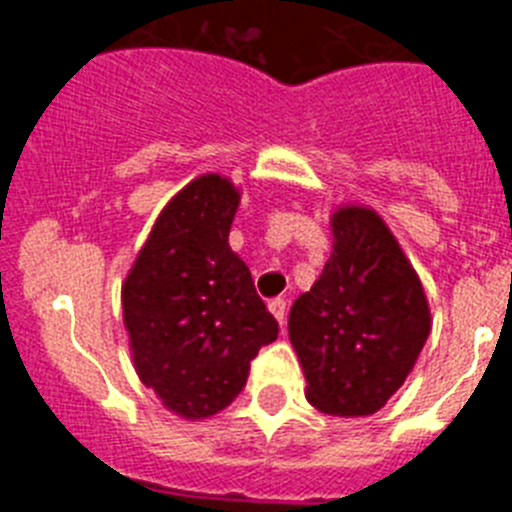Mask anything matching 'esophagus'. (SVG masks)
I'll list each match as a JSON object with an SVG mask.
<instances>
[{
	"instance_id": "34e87169",
	"label": "esophagus",
	"mask_w": 512,
	"mask_h": 512,
	"mask_svg": "<svg viewBox=\"0 0 512 512\" xmlns=\"http://www.w3.org/2000/svg\"><path fill=\"white\" fill-rule=\"evenodd\" d=\"M269 310H271V315L279 320V325H284V320H287V300H282V297L271 300Z\"/></svg>"
}]
</instances>
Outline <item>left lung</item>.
<instances>
[{"mask_svg": "<svg viewBox=\"0 0 512 512\" xmlns=\"http://www.w3.org/2000/svg\"><path fill=\"white\" fill-rule=\"evenodd\" d=\"M333 253L289 310V341L307 400L328 415L361 418L387 405L431 333L418 274L377 212L333 215Z\"/></svg>", "mask_w": 512, "mask_h": 512, "instance_id": "obj_1", "label": "left lung"}]
</instances>
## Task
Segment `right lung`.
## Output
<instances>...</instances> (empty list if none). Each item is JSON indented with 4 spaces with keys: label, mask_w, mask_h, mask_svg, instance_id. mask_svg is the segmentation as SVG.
<instances>
[{
    "label": "right lung",
    "mask_w": 512,
    "mask_h": 512,
    "mask_svg": "<svg viewBox=\"0 0 512 512\" xmlns=\"http://www.w3.org/2000/svg\"><path fill=\"white\" fill-rule=\"evenodd\" d=\"M238 192L207 174L158 215L122 287L138 377L169 410L207 418L241 395L279 323L228 246Z\"/></svg>",
    "instance_id": "obj_1"
}]
</instances>
